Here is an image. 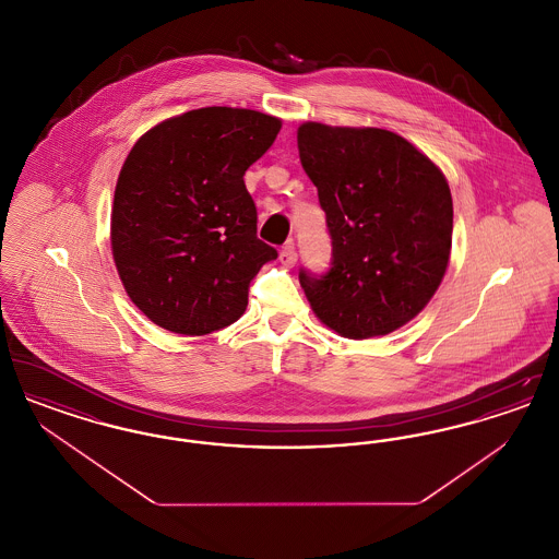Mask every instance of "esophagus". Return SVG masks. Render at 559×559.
Wrapping results in <instances>:
<instances>
[{"label":"esophagus","instance_id":"esophagus-1","mask_svg":"<svg viewBox=\"0 0 559 559\" xmlns=\"http://www.w3.org/2000/svg\"><path fill=\"white\" fill-rule=\"evenodd\" d=\"M278 260H281V264H285V266H293L295 262H297V251H295V245H293V240H289L283 249H281V255H278Z\"/></svg>","mask_w":559,"mask_h":559}]
</instances>
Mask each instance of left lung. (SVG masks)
Wrapping results in <instances>:
<instances>
[{
	"instance_id": "8db88e82",
	"label": "left lung",
	"mask_w": 559,
	"mask_h": 559,
	"mask_svg": "<svg viewBox=\"0 0 559 559\" xmlns=\"http://www.w3.org/2000/svg\"><path fill=\"white\" fill-rule=\"evenodd\" d=\"M297 148L333 247L326 272L299 270L314 314L349 340L396 331L426 308L449 266L447 178L402 135L377 128L304 123Z\"/></svg>"
}]
</instances>
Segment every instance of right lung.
<instances>
[{
	"instance_id": "obj_1",
	"label": "right lung",
	"mask_w": 559,
	"mask_h": 559,
	"mask_svg": "<svg viewBox=\"0 0 559 559\" xmlns=\"http://www.w3.org/2000/svg\"><path fill=\"white\" fill-rule=\"evenodd\" d=\"M281 121L249 108L188 110L144 133L121 167L112 258L133 304L163 329L207 335L240 319L276 249L258 239L245 171Z\"/></svg>"
}]
</instances>
